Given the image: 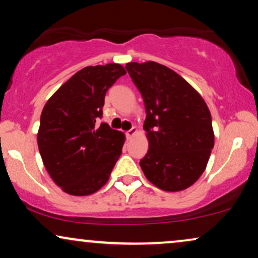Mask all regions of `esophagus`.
I'll list each match as a JSON object with an SVG mask.
<instances>
[{
  "label": "esophagus",
  "instance_id": "obj_1",
  "mask_svg": "<svg viewBox=\"0 0 258 258\" xmlns=\"http://www.w3.org/2000/svg\"><path fill=\"white\" fill-rule=\"evenodd\" d=\"M137 131H138V130L136 128V127H132L131 130H128V131L126 132V137L128 138V139H131V138L133 137V136H135L136 133H137Z\"/></svg>",
  "mask_w": 258,
  "mask_h": 258
}]
</instances>
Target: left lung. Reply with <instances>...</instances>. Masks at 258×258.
<instances>
[{"instance_id": "1", "label": "left lung", "mask_w": 258, "mask_h": 258, "mask_svg": "<svg viewBox=\"0 0 258 258\" xmlns=\"http://www.w3.org/2000/svg\"><path fill=\"white\" fill-rule=\"evenodd\" d=\"M147 110L149 150L141 160L151 184L163 191L190 187L207 168L214 131L202 96L170 68L154 61L126 63Z\"/></svg>"}]
</instances>
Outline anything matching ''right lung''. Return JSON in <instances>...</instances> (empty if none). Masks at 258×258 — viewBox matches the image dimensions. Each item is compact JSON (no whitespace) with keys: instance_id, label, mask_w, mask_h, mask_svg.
Wrapping results in <instances>:
<instances>
[{"instance_id":"add662e5","label":"right lung","mask_w":258,"mask_h":258,"mask_svg":"<svg viewBox=\"0 0 258 258\" xmlns=\"http://www.w3.org/2000/svg\"><path fill=\"white\" fill-rule=\"evenodd\" d=\"M126 71L119 63L88 66L48 99L37 143L46 172L61 190L89 196L107 184L125 143L122 132L96 121L105 92Z\"/></svg>"}]
</instances>
